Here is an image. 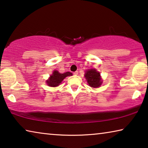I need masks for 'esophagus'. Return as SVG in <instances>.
Masks as SVG:
<instances>
[{"label": "esophagus", "mask_w": 148, "mask_h": 148, "mask_svg": "<svg viewBox=\"0 0 148 148\" xmlns=\"http://www.w3.org/2000/svg\"><path fill=\"white\" fill-rule=\"evenodd\" d=\"M73 74H74V75H77V74H78V72H77V71H76V72H74Z\"/></svg>", "instance_id": "1"}]
</instances>
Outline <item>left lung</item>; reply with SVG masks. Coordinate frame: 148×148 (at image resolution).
<instances>
[{
	"mask_svg": "<svg viewBox=\"0 0 148 148\" xmlns=\"http://www.w3.org/2000/svg\"><path fill=\"white\" fill-rule=\"evenodd\" d=\"M85 77L87 79L88 84L91 87H99L102 84L101 74L95 69L88 70L85 74Z\"/></svg>",
	"mask_w": 148,
	"mask_h": 148,
	"instance_id": "8db88e82",
	"label": "left lung"
}]
</instances>
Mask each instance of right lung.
I'll return each instance as SVG.
<instances>
[{
    "instance_id": "1",
    "label": "right lung",
    "mask_w": 148,
    "mask_h": 148,
    "mask_svg": "<svg viewBox=\"0 0 148 148\" xmlns=\"http://www.w3.org/2000/svg\"><path fill=\"white\" fill-rule=\"evenodd\" d=\"M69 76H72V74L71 72H66L64 74H61L58 71H55L53 74L50 76L49 79L47 81V85H49V86L51 87L58 86L61 83L63 79Z\"/></svg>"
}]
</instances>
